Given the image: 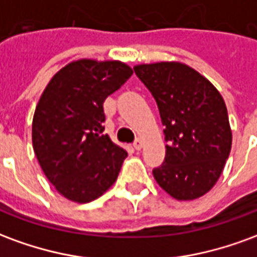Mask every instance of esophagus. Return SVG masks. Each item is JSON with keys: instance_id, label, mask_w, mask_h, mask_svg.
I'll list each match as a JSON object with an SVG mask.
<instances>
[{"instance_id": "esophagus-1", "label": "esophagus", "mask_w": 257, "mask_h": 257, "mask_svg": "<svg viewBox=\"0 0 257 257\" xmlns=\"http://www.w3.org/2000/svg\"><path fill=\"white\" fill-rule=\"evenodd\" d=\"M134 147H135V150H142V147H143V140L142 139H138L136 142L134 143Z\"/></svg>"}]
</instances>
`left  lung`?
Wrapping results in <instances>:
<instances>
[{"label": "left lung", "mask_w": 257, "mask_h": 257, "mask_svg": "<svg viewBox=\"0 0 257 257\" xmlns=\"http://www.w3.org/2000/svg\"><path fill=\"white\" fill-rule=\"evenodd\" d=\"M134 70L154 96L165 126L167 153L161 167L153 169L154 179L179 201L202 197L219 180L231 150L226 103L187 64L160 62Z\"/></svg>", "instance_id": "8db88e82"}]
</instances>
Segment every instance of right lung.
I'll use <instances>...</instances> for the list:
<instances>
[{"label":"right lung","mask_w":257,"mask_h":257,"mask_svg":"<svg viewBox=\"0 0 257 257\" xmlns=\"http://www.w3.org/2000/svg\"><path fill=\"white\" fill-rule=\"evenodd\" d=\"M134 74L118 60L79 59L55 74L33 117V149L64 198L85 204L117 180L128 153L103 135V103Z\"/></svg>","instance_id":"1"}]
</instances>
